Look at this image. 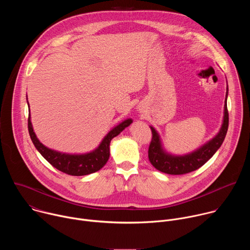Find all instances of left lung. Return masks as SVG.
I'll list each match as a JSON object with an SVG mask.
<instances>
[{
  "label": "left lung",
  "instance_id": "1",
  "mask_svg": "<svg viewBox=\"0 0 250 250\" xmlns=\"http://www.w3.org/2000/svg\"><path fill=\"white\" fill-rule=\"evenodd\" d=\"M229 88H227L228 97ZM152 139L148 148V158L150 163L159 171L170 175H182L195 171L202 167L216 151L221 147L225 140L229 128V112L227 105V98L225 100L224 121L219 133L208 141L206 145L197 150L185 155H173L164 150L161 139L154 127L150 126Z\"/></svg>",
  "mask_w": 250,
  "mask_h": 250
}]
</instances>
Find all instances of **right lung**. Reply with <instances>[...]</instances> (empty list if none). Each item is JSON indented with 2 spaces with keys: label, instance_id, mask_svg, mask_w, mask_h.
Returning a JSON list of instances; mask_svg holds the SVG:
<instances>
[{
  "label": "right lung",
  "instance_id": "add662e5",
  "mask_svg": "<svg viewBox=\"0 0 250 250\" xmlns=\"http://www.w3.org/2000/svg\"><path fill=\"white\" fill-rule=\"evenodd\" d=\"M28 104V102H27ZM132 123L131 119L125 120L123 123L115 126L110 130L100 146L93 151L85 154H68L62 153L53 149H50L43 146L33 131V127L30 122V114H28L27 126L29 136L32 144L39 152L56 169L72 176H84L99 171L104 166L110 157V144L111 140L119 135L125 127Z\"/></svg>",
  "mask_w": 250,
  "mask_h": 250
}]
</instances>
